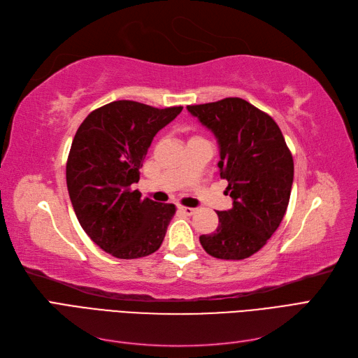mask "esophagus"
Here are the masks:
<instances>
[{
    "label": "esophagus",
    "mask_w": 358,
    "mask_h": 358,
    "mask_svg": "<svg viewBox=\"0 0 358 358\" xmlns=\"http://www.w3.org/2000/svg\"><path fill=\"white\" fill-rule=\"evenodd\" d=\"M179 210H180L183 215H188V216H191V215H194V213L197 212V209H194V208H185V206H180Z\"/></svg>",
    "instance_id": "obj_1"
}]
</instances>
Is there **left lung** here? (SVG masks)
Here are the masks:
<instances>
[{"instance_id":"left-lung-1","label":"left lung","mask_w":358,"mask_h":358,"mask_svg":"<svg viewBox=\"0 0 358 358\" xmlns=\"http://www.w3.org/2000/svg\"><path fill=\"white\" fill-rule=\"evenodd\" d=\"M187 109L218 140L220 176L233 199V208L218 212V227L200 236V243L215 258L251 257L288 208L294 162L285 138L272 116L237 96Z\"/></svg>"}]
</instances>
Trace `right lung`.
Returning <instances> with one entry per match:
<instances>
[{"label": "right lung", "instance_id": "right-lung-1", "mask_svg": "<svg viewBox=\"0 0 358 358\" xmlns=\"http://www.w3.org/2000/svg\"><path fill=\"white\" fill-rule=\"evenodd\" d=\"M183 107L119 100L95 109L78 128L67 159V188L85 233L103 251L133 259L154 254L175 204L142 199L131 189L155 134Z\"/></svg>", "mask_w": 358, "mask_h": 358}]
</instances>
